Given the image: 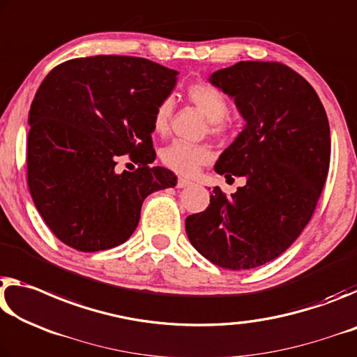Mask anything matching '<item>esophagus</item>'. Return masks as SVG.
<instances>
[{"mask_svg": "<svg viewBox=\"0 0 357 357\" xmlns=\"http://www.w3.org/2000/svg\"><path fill=\"white\" fill-rule=\"evenodd\" d=\"M190 185H191L190 180H185V178L177 180V188H186V186H190Z\"/></svg>", "mask_w": 357, "mask_h": 357, "instance_id": "34e87169", "label": "esophagus"}]
</instances>
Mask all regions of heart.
Instances as JSON below:
<instances>
[{"mask_svg": "<svg viewBox=\"0 0 357 357\" xmlns=\"http://www.w3.org/2000/svg\"><path fill=\"white\" fill-rule=\"evenodd\" d=\"M186 98L188 101L199 109L201 112L207 116L208 120V131L213 136H225L229 131V121L226 120L227 114V99L218 89L213 85L207 84V82H195L186 86ZM174 112L172 99H162L158 104L153 119H151V128H153L155 134L158 136H165L171 128ZM161 162L167 169H171L175 174L185 175V177H191L195 175L199 167L208 165L212 161V150L207 145H197V144H188L182 142V140H174L167 147L161 150Z\"/></svg>", "mask_w": 357, "mask_h": 357, "instance_id": "1", "label": "heart"}]
</instances>
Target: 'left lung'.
Wrapping results in <instances>:
<instances>
[{
	"instance_id": "8db88e82",
	"label": "left lung",
	"mask_w": 357,
	"mask_h": 357,
	"mask_svg": "<svg viewBox=\"0 0 357 357\" xmlns=\"http://www.w3.org/2000/svg\"><path fill=\"white\" fill-rule=\"evenodd\" d=\"M208 80L247 121L215 171L247 183L231 196L215 186L185 227L204 258L248 271L284 253L310 221L329 172V121L313 86L286 64L238 61Z\"/></svg>"
}]
</instances>
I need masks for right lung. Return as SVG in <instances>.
I'll use <instances>...</instances> for the list:
<instances>
[{
  "instance_id": "right-lung-1",
  "label": "right lung",
  "mask_w": 357,
  "mask_h": 357,
  "mask_svg": "<svg viewBox=\"0 0 357 357\" xmlns=\"http://www.w3.org/2000/svg\"><path fill=\"white\" fill-rule=\"evenodd\" d=\"M177 71L145 58L68 60L45 75L28 114L26 178L40 217L68 247L109 250L137 227L151 192L172 188V171L150 166L151 119ZM125 155L138 165L119 173Z\"/></svg>"
}]
</instances>
